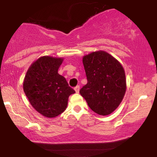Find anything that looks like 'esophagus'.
<instances>
[{
  "mask_svg": "<svg viewBox=\"0 0 157 157\" xmlns=\"http://www.w3.org/2000/svg\"><path fill=\"white\" fill-rule=\"evenodd\" d=\"M75 91H76V93L78 94L79 91H80V86H76V87L75 88Z\"/></svg>",
  "mask_w": 157,
  "mask_h": 157,
  "instance_id": "esophagus-1",
  "label": "esophagus"
}]
</instances>
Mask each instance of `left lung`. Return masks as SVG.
I'll return each instance as SVG.
<instances>
[{"mask_svg": "<svg viewBox=\"0 0 157 157\" xmlns=\"http://www.w3.org/2000/svg\"><path fill=\"white\" fill-rule=\"evenodd\" d=\"M82 63L88 82L80 90L81 96L95 113L110 114L125 96V70L116 58L101 50L83 56Z\"/></svg>", "mask_w": 157, "mask_h": 157, "instance_id": "1", "label": "left lung"}]
</instances>
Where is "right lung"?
<instances>
[{"instance_id": "right-lung-1", "label": "right lung", "mask_w": 157, "mask_h": 157, "mask_svg": "<svg viewBox=\"0 0 157 157\" xmlns=\"http://www.w3.org/2000/svg\"><path fill=\"white\" fill-rule=\"evenodd\" d=\"M63 58L43 56L32 63L23 80V91L32 107L44 117L54 118L67 108L75 91L58 74Z\"/></svg>"}]
</instances>
